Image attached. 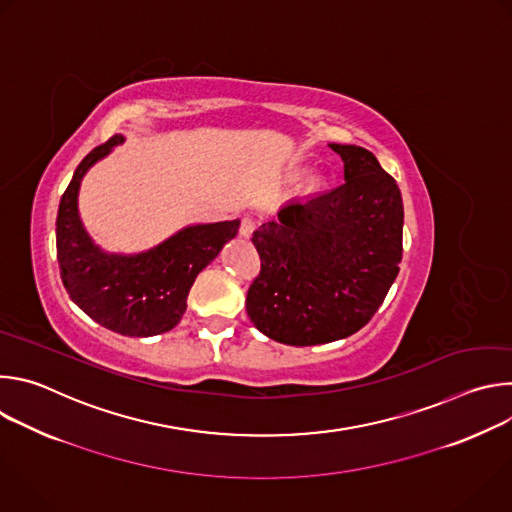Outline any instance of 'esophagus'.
Wrapping results in <instances>:
<instances>
[{"mask_svg":"<svg viewBox=\"0 0 512 512\" xmlns=\"http://www.w3.org/2000/svg\"><path fill=\"white\" fill-rule=\"evenodd\" d=\"M253 231H255V221H253V218L245 216L243 221H241V229H239V235H241L243 239H249V237L253 235Z\"/></svg>","mask_w":512,"mask_h":512,"instance_id":"1","label":"esophagus"}]
</instances>
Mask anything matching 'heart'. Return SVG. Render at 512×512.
I'll use <instances>...</instances> for the list:
<instances>
[{"label": "heart", "mask_w": 512, "mask_h": 512, "mask_svg": "<svg viewBox=\"0 0 512 512\" xmlns=\"http://www.w3.org/2000/svg\"><path fill=\"white\" fill-rule=\"evenodd\" d=\"M316 184H318V180H316V178H312V180H310V186H312V188H314V186H316Z\"/></svg>", "instance_id": "b5f03b06"}]
</instances>
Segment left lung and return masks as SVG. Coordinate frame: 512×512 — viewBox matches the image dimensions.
Returning <instances> with one entry per match:
<instances>
[{"mask_svg": "<svg viewBox=\"0 0 512 512\" xmlns=\"http://www.w3.org/2000/svg\"><path fill=\"white\" fill-rule=\"evenodd\" d=\"M344 184L289 200L253 233L261 273L247 314L267 338L314 346L367 324L393 285L403 255V200L379 160L358 145L330 143Z\"/></svg>", "mask_w": 512, "mask_h": 512, "instance_id": "left-lung-1", "label": "left lung"}]
</instances>
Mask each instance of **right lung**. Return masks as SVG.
<instances>
[{"mask_svg": "<svg viewBox=\"0 0 512 512\" xmlns=\"http://www.w3.org/2000/svg\"><path fill=\"white\" fill-rule=\"evenodd\" d=\"M123 141V135H113L72 174L58 204L56 253L72 302L107 330L145 338L168 332L182 320L196 275L237 237L241 221L188 225L133 255L101 249L81 221L79 190L85 174Z\"/></svg>", "mask_w": 512, "mask_h": 512, "instance_id": "obj_1", "label": "right lung"}]
</instances>
